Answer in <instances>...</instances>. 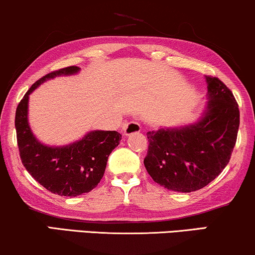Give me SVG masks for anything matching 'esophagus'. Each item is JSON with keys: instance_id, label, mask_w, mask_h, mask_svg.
Masks as SVG:
<instances>
[{"instance_id": "34e87169", "label": "esophagus", "mask_w": 255, "mask_h": 255, "mask_svg": "<svg viewBox=\"0 0 255 255\" xmlns=\"http://www.w3.org/2000/svg\"><path fill=\"white\" fill-rule=\"evenodd\" d=\"M139 130H141V126L136 121H129V123L125 124L123 126V131L125 136L131 135L132 132H137Z\"/></svg>"}]
</instances>
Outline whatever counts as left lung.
I'll use <instances>...</instances> for the list:
<instances>
[{"label": "left lung", "instance_id": "left-lung-1", "mask_svg": "<svg viewBox=\"0 0 255 255\" xmlns=\"http://www.w3.org/2000/svg\"><path fill=\"white\" fill-rule=\"evenodd\" d=\"M207 110L198 123L146 132L144 166L153 181L174 192L203 188L229 164L239 128L235 96L220 78L207 76Z\"/></svg>", "mask_w": 255, "mask_h": 255}]
</instances>
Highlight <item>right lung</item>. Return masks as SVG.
I'll list each match as a JSON object with an SVG mask.
<instances>
[{"label": "right lung", "mask_w": 255, "mask_h": 255, "mask_svg": "<svg viewBox=\"0 0 255 255\" xmlns=\"http://www.w3.org/2000/svg\"><path fill=\"white\" fill-rule=\"evenodd\" d=\"M77 71L80 68L71 66L52 71L38 80L20 100L15 117L17 144L24 167L47 191L70 198L97 187L110 153L119 145L121 134L116 130H93L73 144L45 145L34 137L28 126L27 104L30 93L46 80Z\"/></svg>", "instance_id": "1"}]
</instances>
